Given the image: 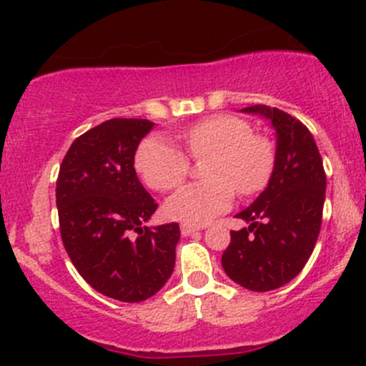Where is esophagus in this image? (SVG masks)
Segmentation results:
<instances>
[{
  "instance_id": "34e87169",
  "label": "esophagus",
  "mask_w": 366,
  "mask_h": 366,
  "mask_svg": "<svg viewBox=\"0 0 366 366\" xmlns=\"http://www.w3.org/2000/svg\"><path fill=\"white\" fill-rule=\"evenodd\" d=\"M199 230V227L196 225H191V224H182L180 225V232H182V236H191V234H194Z\"/></svg>"
}]
</instances>
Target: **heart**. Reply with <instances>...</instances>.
<instances>
[{
    "label": "heart",
    "instance_id": "b5f03b06",
    "mask_svg": "<svg viewBox=\"0 0 366 366\" xmlns=\"http://www.w3.org/2000/svg\"><path fill=\"white\" fill-rule=\"evenodd\" d=\"M192 158H212L208 182L189 184L165 203L170 218L203 225L227 212L239 194H253L267 182L272 170V149L262 137L251 136L246 122L218 115L189 127L182 134ZM136 169L157 191L177 187L189 172V158L179 146L163 137H149L139 146Z\"/></svg>",
    "mask_w": 366,
    "mask_h": 366
}]
</instances>
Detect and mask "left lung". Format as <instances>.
Listing matches in <instances>:
<instances>
[{
  "instance_id": "obj_1",
  "label": "left lung",
  "mask_w": 366,
  "mask_h": 366,
  "mask_svg": "<svg viewBox=\"0 0 366 366\" xmlns=\"http://www.w3.org/2000/svg\"><path fill=\"white\" fill-rule=\"evenodd\" d=\"M241 112L270 122L275 159L262 194L236 215L249 225L230 232L222 267L236 284L267 292L291 282L312 256L322 227L327 179L317 142L300 120L267 104Z\"/></svg>"
}]
</instances>
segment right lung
Listing matches in <instances>:
<instances>
[{"instance_id":"1","label":"right lung","mask_w":366,"mask_h":366,"mask_svg":"<svg viewBox=\"0 0 366 366\" xmlns=\"http://www.w3.org/2000/svg\"><path fill=\"white\" fill-rule=\"evenodd\" d=\"M154 124L112 119L77 137L63 158L56 208L66 253L103 296L139 303L175 267L179 224L148 227L158 204L142 187L134 158Z\"/></svg>"}]
</instances>
